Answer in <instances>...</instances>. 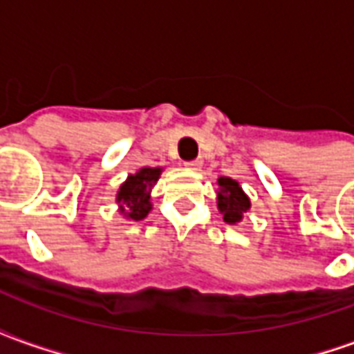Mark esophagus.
I'll return each mask as SVG.
<instances>
[{
  "instance_id": "esophagus-1",
  "label": "esophagus",
  "mask_w": 354,
  "mask_h": 354,
  "mask_svg": "<svg viewBox=\"0 0 354 354\" xmlns=\"http://www.w3.org/2000/svg\"><path fill=\"white\" fill-rule=\"evenodd\" d=\"M185 167L189 170H199L201 167H203V161H201V159H193V161L185 162Z\"/></svg>"
}]
</instances>
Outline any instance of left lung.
<instances>
[{"instance_id": "1", "label": "left lung", "mask_w": 354, "mask_h": 354, "mask_svg": "<svg viewBox=\"0 0 354 354\" xmlns=\"http://www.w3.org/2000/svg\"><path fill=\"white\" fill-rule=\"evenodd\" d=\"M220 193H218V208L227 223H237L243 220V214L250 208V201L241 189V185L231 178H220Z\"/></svg>"}]
</instances>
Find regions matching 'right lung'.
<instances>
[{
	"mask_svg": "<svg viewBox=\"0 0 354 354\" xmlns=\"http://www.w3.org/2000/svg\"><path fill=\"white\" fill-rule=\"evenodd\" d=\"M161 169H142L121 185L117 193V203L121 205V212L131 220H142L151 210L149 205V189L157 182Z\"/></svg>",
	"mask_w": 354,
	"mask_h": 354,
	"instance_id": "add662e5",
	"label": "right lung"
}]
</instances>
